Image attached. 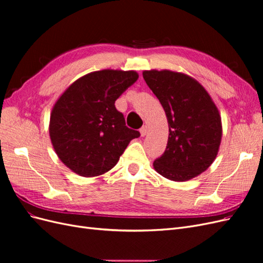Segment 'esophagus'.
I'll return each mask as SVG.
<instances>
[{
	"label": "esophagus",
	"mask_w": 263,
	"mask_h": 263,
	"mask_svg": "<svg viewBox=\"0 0 263 263\" xmlns=\"http://www.w3.org/2000/svg\"><path fill=\"white\" fill-rule=\"evenodd\" d=\"M147 132H148V127H147V125H144L140 128V135H141L142 137H144V136H146V135H147Z\"/></svg>",
	"instance_id": "esophagus-1"
}]
</instances>
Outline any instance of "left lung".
<instances>
[{"label": "left lung", "mask_w": 263, "mask_h": 263, "mask_svg": "<svg viewBox=\"0 0 263 263\" xmlns=\"http://www.w3.org/2000/svg\"><path fill=\"white\" fill-rule=\"evenodd\" d=\"M160 101L169 124V138L155 170L172 181H187L204 172L217 156L221 118L210 94L195 79L170 70L142 72Z\"/></svg>", "instance_id": "8db88e82"}]
</instances>
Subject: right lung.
<instances>
[{
	"label": "right lung",
	"instance_id": "add662e5",
	"mask_svg": "<svg viewBox=\"0 0 263 263\" xmlns=\"http://www.w3.org/2000/svg\"><path fill=\"white\" fill-rule=\"evenodd\" d=\"M136 71L101 70L78 79L55 102L49 135L55 154L81 177L114 168L139 132L126 126L115 101L137 81Z\"/></svg>",
	"mask_w": 263,
	"mask_h": 263
}]
</instances>
